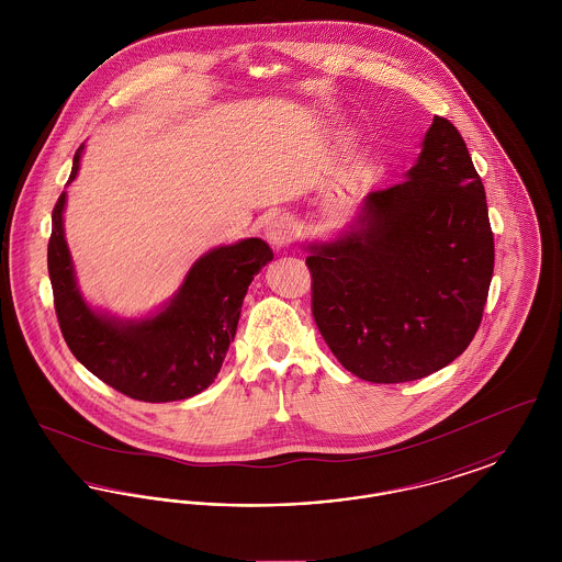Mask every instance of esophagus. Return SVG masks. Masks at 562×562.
<instances>
[{
	"mask_svg": "<svg viewBox=\"0 0 562 562\" xmlns=\"http://www.w3.org/2000/svg\"><path fill=\"white\" fill-rule=\"evenodd\" d=\"M268 240L276 248H284L294 240V223L286 214H278L269 221L268 232H266Z\"/></svg>",
	"mask_w": 562,
	"mask_h": 562,
	"instance_id": "esophagus-1",
	"label": "esophagus"
}]
</instances>
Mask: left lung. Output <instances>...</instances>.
Returning a JSON list of instances; mask_svg holds the SVG:
<instances>
[{"instance_id": "left-lung-1", "label": "left lung", "mask_w": 562, "mask_h": 562, "mask_svg": "<svg viewBox=\"0 0 562 562\" xmlns=\"http://www.w3.org/2000/svg\"><path fill=\"white\" fill-rule=\"evenodd\" d=\"M303 246L322 337L364 381L436 373L481 326L493 232L481 177L445 117L434 115L402 183L371 191L335 240Z\"/></svg>"}]
</instances>
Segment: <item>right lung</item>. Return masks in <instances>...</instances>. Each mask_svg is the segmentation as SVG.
Wrapping results in <instances>:
<instances>
[{"mask_svg":"<svg viewBox=\"0 0 562 562\" xmlns=\"http://www.w3.org/2000/svg\"><path fill=\"white\" fill-rule=\"evenodd\" d=\"M83 145L67 186L78 177ZM67 191L53 211L48 273L60 333L81 364L134 401H186L204 392L236 337L241 301L273 259L261 238L223 244L189 268L179 291L143 318H117L92 307L80 291L65 240Z\"/></svg>","mask_w":562,"mask_h":562,"instance_id":"add662e5","label":"right lung"}]
</instances>
